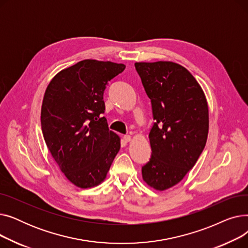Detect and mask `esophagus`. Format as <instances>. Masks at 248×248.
<instances>
[{
	"label": "esophagus",
	"instance_id": "esophagus-1",
	"mask_svg": "<svg viewBox=\"0 0 248 248\" xmlns=\"http://www.w3.org/2000/svg\"><path fill=\"white\" fill-rule=\"evenodd\" d=\"M124 141L128 142V141H131V140H132V137H131V136H128V135L124 136Z\"/></svg>",
	"mask_w": 248,
	"mask_h": 248
}]
</instances>
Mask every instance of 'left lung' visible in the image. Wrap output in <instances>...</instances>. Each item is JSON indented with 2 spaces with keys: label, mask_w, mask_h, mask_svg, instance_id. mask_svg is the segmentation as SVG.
Wrapping results in <instances>:
<instances>
[{
  "label": "left lung",
  "mask_w": 248,
  "mask_h": 248,
  "mask_svg": "<svg viewBox=\"0 0 248 248\" xmlns=\"http://www.w3.org/2000/svg\"><path fill=\"white\" fill-rule=\"evenodd\" d=\"M155 123L149 139L150 161L141 167L142 180L158 191L178 184L196 164L209 129V110L200 84L180 64L136 62Z\"/></svg>",
  "instance_id": "obj_1"
}]
</instances>
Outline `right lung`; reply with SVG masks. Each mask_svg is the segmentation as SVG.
Segmentation results:
<instances>
[{
	"label": "right lung",
	"mask_w": 248,
	"mask_h": 248,
	"mask_svg": "<svg viewBox=\"0 0 248 248\" xmlns=\"http://www.w3.org/2000/svg\"><path fill=\"white\" fill-rule=\"evenodd\" d=\"M124 64L85 59L58 72L48 84L41 108L46 146L61 172L86 189L104 181L121 139L109 131L103 93Z\"/></svg>",
	"instance_id": "obj_1"
}]
</instances>
